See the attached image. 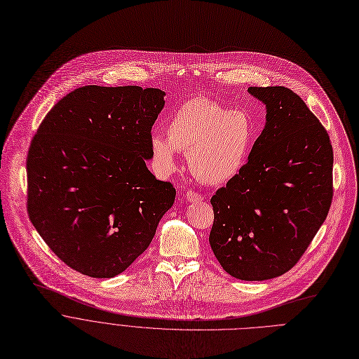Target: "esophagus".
Listing matches in <instances>:
<instances>
[{
  "instance_id": "34e87169",
  "label": "esophagus",
  "mask_w": 359,
  "mask_h": 359,
  "mask_svg": "<svg viewBox=\"0 0 359 359\" xmlns=\"http://www.w3.org/2000/svg\"><path fill=\"white\" fill-rule=\"evenodd\" d=\"M185 199L189 202V203H195V202H201L203 201V196L195 191H188L185 194Z\"/></svg>"
}]
</instances>
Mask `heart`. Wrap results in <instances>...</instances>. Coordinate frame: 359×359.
<instances>
[{
  "label": "heart",
  "mask_w": 359,
  "mask_h": 359,
  "mask_svg": "<svg viewBox=\"0 0 359 359\" xmlns=\"http://www.w3.org/2000/svg\"><path fill=\"white\" fill-rule=\"evenodd\" d=\"M168 138L153 134L150 147L156 172L167 177L177 168V151L187 154L191 174L202 184L222 185L235 178L249 157L255 123L242 109L191 99L167 123Z\"/></svg>",
  "instance_id": "obj_1"
}]
</instances>
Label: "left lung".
<instances>
[{
  "mask_svg": "<svg viewBox=\"0 0 359 359\" xmlns=\"http://www.w3.org/2000/svg\"><path fill=\"white\" fill-rule=\"evenodd\" d=\"M266 124L241 172L212 198L209 245L232 277L269 280L289 271L324 224L332 199L328 133L284 86L249 88Z\"/></svg>",
  "mask_w": 359,
  "mask_h": 359,
  "instance_id": "8db88e82",
  "label": "left lung"
}]
</instances>
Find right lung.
<instances>
[{
    "instance_id": "obj_1",
    "label": "right lung",
    "mask_w": 359,
    "mask_h": 359,
    "mask_svg": "<svg viewBox=\"0 0 359 359\" xmlns=\"http://www.w3.org/2000/svg\"><path fill=\"white\" fill-rule=\"evenodd\" d=\"M165 92L83 86L41 123L27 160L28 215L50 250L95 278L124 271L175 201L147 168Z\"/></svg>"
}]
</instances>
